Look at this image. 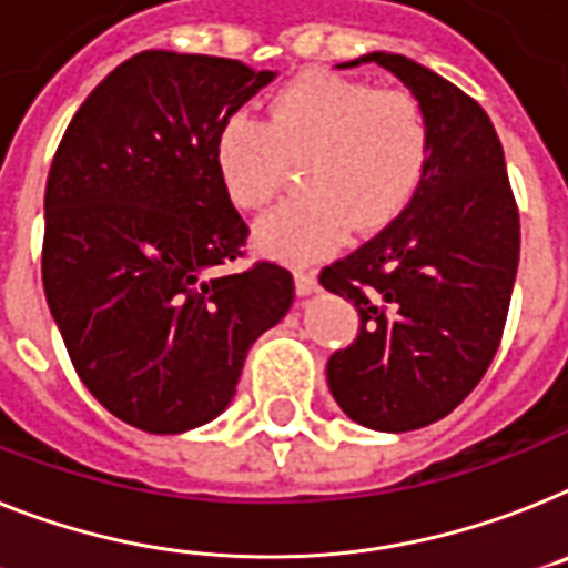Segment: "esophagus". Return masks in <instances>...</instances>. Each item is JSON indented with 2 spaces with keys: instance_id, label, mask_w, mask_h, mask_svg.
Returning a JSON list of instances; mask_svg holds the SVG:
<instances>
[{
  "instance_id": "34e87169",
  "label": "esophagus",
  "mask_w": 568,
  "mask_h": 568,
  "mask_svg": "<svg viewBox=\"0 0 568 568\" xmlns=\"http://www.w3.org/2000/svg\"><path fill=\"white\" fill-rule=\"evenodd\" d=\"M294 288H297L300 297H308V294L317 292V274L306 268L294 271Z\"/></svg>"
}]
</instances>
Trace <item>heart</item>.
<instances>
[{"instance_id": "heart-1", "label": "heart", "mask_w": 568, "mask_h": 568, "mask_svg": "<svg viewBox=\"0 0 568 568\" xmlns=\"http://www.w3.org/2000/svg\"><path fill=\"white\" fill-rule=\"evenodd\" d=\"M430 121L409 92L312 71L274 94L268 123L227 114L213 161L227 199L262 211L280 193L285 159H306L303 190L256 225V245L288 262L326 256L349 231L375 233L407 211L430 166Z\"/></svg>"}]
</instances>
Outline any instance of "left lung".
Masks as SVG:
<instances>
[{
	"instance_id": "obj_1",
	"label": "left lung",
	"mask_w": 568,
	"mask_h": 568,
	"mask_svg": "<svg viewBox=\"0 0 568 568\" xmlns=\"http://www.w3.org/2000/svg\"><path fill=\"white\" fill-rule=\"evenodd\" d=\"M375 63L427 112L430 166L407 211L355 254L321 271L326 292L352 300L361 328L328 357L335 402L369 430L407 433L459 407L503 337L519 262V213L497 130L474 98L416 60Z\"/></svg>"
}]
</instances>
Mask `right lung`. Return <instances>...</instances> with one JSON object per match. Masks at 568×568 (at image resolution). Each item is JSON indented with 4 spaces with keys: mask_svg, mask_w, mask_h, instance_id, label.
<instances>
[{
    "mask_svg": "<svg viewBox=\"0 0 568 568\" xmlns=\"http://www.w3.org/2000/svg\"><path fill=\"white\" fill-rule=\"evenodd\" d=\"M274 71L141 51L74 112L45 184L42 285L85 389L121 422L184 433L231 404L247 349L292 308L274 262L242 256L247 225L213 161L227 114Z\"/></svg>",
    "mask_w": 568,
    "mask_h": 568,
    "instance_id": "right-lung-1",
    "label": "right lung"
}]
</instances>
